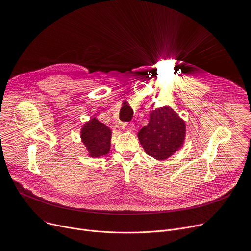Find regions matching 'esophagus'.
<instances>
[{
	"mask_svg": "<svg viewBox=\"0 0 251 251\" xmlns=\"http://www.w3.org/2000/svg\"><path fill=\"white\" fill-rule=\"evenodd\" d=\"M121 127H122V128H126L128 131H133L134 128H135V126H134L133 124H128V125H126V124H121Z\"/></svg>",
	"mask_w": 251,
	"mask_h": 251,
	"instance_id": "obj_1",
	"label": "esophagus"
}]
</instances>
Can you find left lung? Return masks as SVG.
Here are the masks:
<instances>
[{
    "instance_id": "left-lung-1",
    "label": "left lung",
    "mask_w": 251,
    "mask_h": 251,
    "mask_svg": "<svg viewBox=\"0 0 251 251\" xmlns=\"http://www.w3.org/2000/svg\"><path fill=\"white\" fill-rule=\"evenodd\" d=\"M186 124L170 107L157 108L149 116V123L137 133L144 151L156 160H165L183 146Z\"/></svg>"
}]
</instances>
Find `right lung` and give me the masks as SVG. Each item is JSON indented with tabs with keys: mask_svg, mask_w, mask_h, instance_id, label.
I'll return each instance as SVG.
<instances>
[{
	"mask_svg": "<svg viewBox=\"0 0 251 251\" xmlns=\"http://www.w3.org/2000/svg\"><path fill=\"white\" fill-rule=\"evenodd\" d=\"M80 133L90 157L100 158L110 152L112 130L95 117L82 126Z\"/></svg>",
	"mask_w": 251,
	"mask_h": 251,
	"instance_id": "obj_1",
	"label": "right lung"
}]
</instances>
